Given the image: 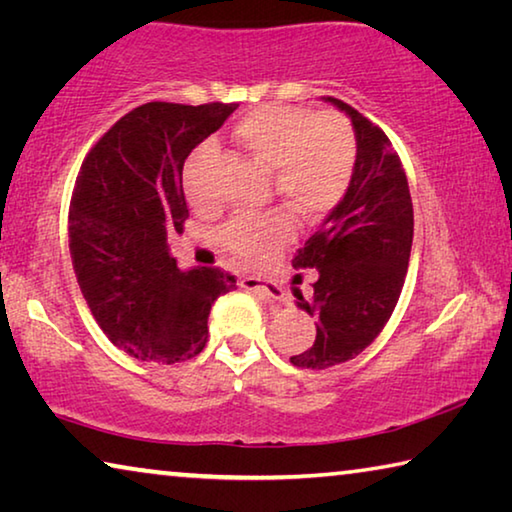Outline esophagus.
Listing matches in <instances>:
<instances>
[{
    "label": "esophagus",
    "instance_id": "34e87169",
    "mask_svg": "<svg viewBox=\"0 0 512 512\" xmlns=\"http://www.w3.org/2000/svg\"><path fill=\"white\" fill-rule=\"evenodd\" d=\"M241 287L250 291H259L268 300L277 302V305H282V302L287 300V293H284L280 284L273 280H264V277H244V280H241Z\"/></svg>",
    "mask_w": 512,
    "mask_h": 512
}]
</instances>
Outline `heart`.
<instances>
[{"instance_id":"1","label":"heart","mask_w":512,"mask_h":512,"mask_svg":"<svg viewBox=\"0 0 512 512\" xmlns=\"http://www.w3.org/2000/svg\"><path fill=\"white\" fill-rule=\"evenodd\" d=\"M232 137L250 160L271 171L277 196L305 219L327 214L352 183L357 137L336 112L311 115L305 108H259L237 121ZM207 155L210 149L201 146L185 169V194L196 207L212 205L198 180ZM291 237L293 221L287 212L241 214L223 230L225 248L250 264L266 262Z\"/></svg>"}]
</instances>
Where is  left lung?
I'll use <instances>...</instances> for the list:
<instances>
[{
    "mask_svg": "<svg viewBox=\"0 0 512 512\" xmlns=\"http://www.w3.org/2000/svg\"><path fill=\"white\" fill-rule=\"evenodd\" d=\"M325 101L350 117L357 164L348 192L293 259L318 271L311 298L293 287L296 305L316 318V341L291 357L309 370L350 361L377 339L400 300L413 244L409 183L391 140L348 103Z\"/></svg>",
    "mask_w": 512,
    "mask_h": 512,
    "instance_id": "left-lung-1",
    "label": "left lung"
}]
</instances>
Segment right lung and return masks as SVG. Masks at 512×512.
Returning a JSON list of instances; mask_svg holds the SVG:
<instances>
[{"label":"right lung","instance_id":"obj_1","mask_svg":"<svg viewBox=\"0 0 512 512\" xmlns=\"http://www.w3.org/2000/svg\"><path fill=\"white\" fill-rule=\"evenodd\" d=\"M237 103L153 101L121 117L85 158L69 203V253L103 334L135 359L178 363L201 354L214 300L235 275L180 271L167 235L189 210L183 167Z\"/></svg>","mask_w":512,"mask_h":512}]
</instances>
